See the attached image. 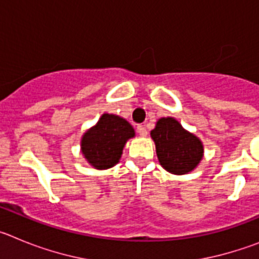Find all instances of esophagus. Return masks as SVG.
Wrapping results in <instances>:
<instances>
[{
	"label": "esophagus",
	"mask_w": 259,
	"mask_h": 259,
	"mask_svg": "<svg viewBox=\"0 0 259 259\" xmlns=\"http://www.w3.org/2000/svg\"><path fill=\"white\" fill-rule=\"evenodd\" d=\"M137 134L140 135V136H143V137H145L146 135H148V131H146V128H145V125H137Z\"/></svg>",
	"instance_id": "34e87169"
}]
</instances>
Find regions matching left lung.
<instances>
[{
	"label": "left lung",
	"mask_w": 259,
	"mask_h": 259,
	"mask_svg": "<svg viewBox=\"0 0 259 259\" xmlns=\"http://www.w3.org/2000/svg\"><path fill=\"white\" fill-rule=\"evenodd\" d=\"M155 143L158 161L175 175L193 171L203 157V145L197 136L183 128L176 119L161 118L150 132Z\"/></svg>",
	"instance_id": "1"
}]
</instances>
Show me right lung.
I'll return each instance as SVG.
<instances>
[{"mask_svg": "<svg viewBox=\"0 0 259 259\" xmlns=\"http://www.w3.org/2000/svg\"><path fill=\"white\" fill-rule=\"evenodd\" d=\"M134 136V127L125 119L104 114L81 137V153L91 166L106 170L118 163L125 143Z\"/></svg>", "mask_w": 259, "mask_h": 259, "instance_id": "add662e5", "label": "right lung"}]
</instances>
